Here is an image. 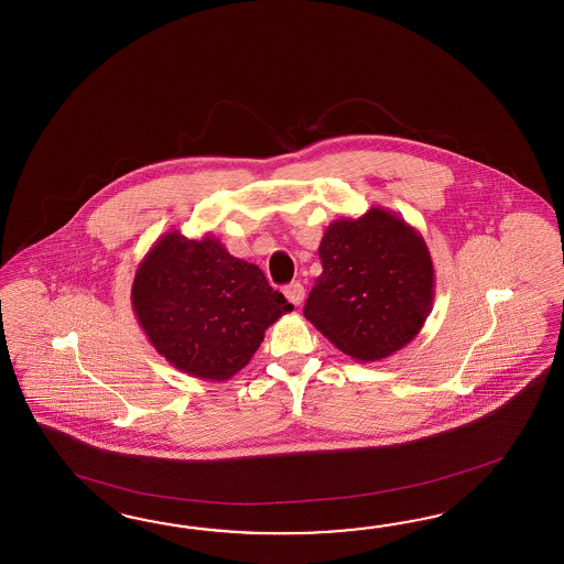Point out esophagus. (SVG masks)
Here are the masks:
<instances>
[{"label": "esophagus", "mask_w": 564, "mask_h": 564, "mask_svg": "<svg viewBox=\"0 0 564 564\" xmlns=\"http://www.w3.org/2000/svg\"><path fill=\"white\" fill-rule=\"evenodd\" d=\"M283 293H285V297H288L293 305H302V302H304V285H302V283H297V281H295V283H290Z\"/></svg>", "instance_id": "esophagus-1"}]
</instances>
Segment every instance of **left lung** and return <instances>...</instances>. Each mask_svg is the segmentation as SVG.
I'll return each instance as SVG.
<instances>
[{
    "label": "left lung",
    "instance_id": "1",
    "mask_svg": "<svg viewBox=\"0 0 564 564\" xmlns=\"http://www.w3.org/2000/svg\"><path fill=\"white\" fill-rule=\"evenodd\" d=\"M322 274L304 316L359 364L380 361L421 333L435 300L423 236L400 215L371 207L340 217L322 236Z\"/></svg>",
    "mask_w": 564,
    "mask_h": 564
}]
</instances>
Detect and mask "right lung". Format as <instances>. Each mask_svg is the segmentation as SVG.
I'll return each instance as SVG.
<instances>
[{
    "mask_svg": "<svg viewBox=\"0 0 564 564\" xmlns=\"http://www.w3.org/2000/svg\"><path fill=\"white\" fill-rule=\"evenodd\" d=\"M131 304L170 366L209 381L248 366L267 328L293 310L257 264L231 257L215 236L188 240L176 229L139 262Z\"/></svg>",
    "mask_w": 564,
    "mask_h": 564,
    "instance_id": "right-lung-1",
    "label": "right lung"
}]
</instances>
